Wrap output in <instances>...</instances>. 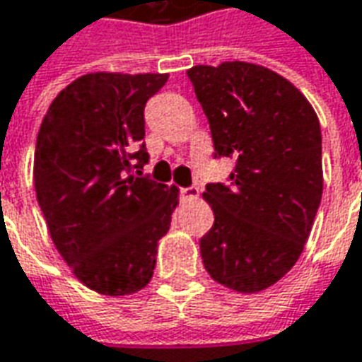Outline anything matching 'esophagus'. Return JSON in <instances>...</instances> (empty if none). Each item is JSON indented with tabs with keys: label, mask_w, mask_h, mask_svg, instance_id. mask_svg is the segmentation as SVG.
Masks as SVG:
<instances>
[{
	"label": "esophagus",
	"mask_w": 362,
	"mask_h": 362,
	"mask_svg": "<svg viewBox=\"0 0 362 362\" xmlns=\"http://www.w3.org/2000/svg\"><path fill=\"white\" fill-rule=\"evenodd\" d=\"M180 196L184 197V199H196V197L199 196V189H197L196 186H189V188H182Z\"/></svg>",
	"instance_id": "obj_1"
}]
</instances>
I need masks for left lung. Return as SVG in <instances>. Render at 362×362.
Listing matches in <instances>:
<instances>
[{
    "mask_svg": "<svg viewBox=\"0 0 362 362\" xmlns=\"http://www.w3.org/2000/svg\"><path fill=\"white\" fill-rule=\"evenodd\" d=\"M188 77L215 157L235 158L227 184H207L215 223L199 240L207 273L238 293H258L295 266L322 199V132L295 85L246 62L194 66Z\"/></svg>",
    "mask_w": 362,
    "mask_h": 362,
    "instance_id": "left-lung-1",
    "label": "left lung"
}]
</instances>
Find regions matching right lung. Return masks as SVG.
I'll list each match as a JSON object with an SVG mask.
<instances>
[{
    "label": "right lung",
    "mask_w": 362,
    "mask_h": 362,
    "mask_svg": "<svg viewBox=\"0 0 362 362\" xmlns=\"http://www.w3.org/2000/svg\"><path fill=\"white\" fill-rule=\"evenodd\" d=\"M166 74H87L69 83L40 124L35 189L54 246L75 277L124 296L153 277L178 188L143 176V110Z\"/></svg>",
    "instance_id": "add662e5"
}]
</instances>
